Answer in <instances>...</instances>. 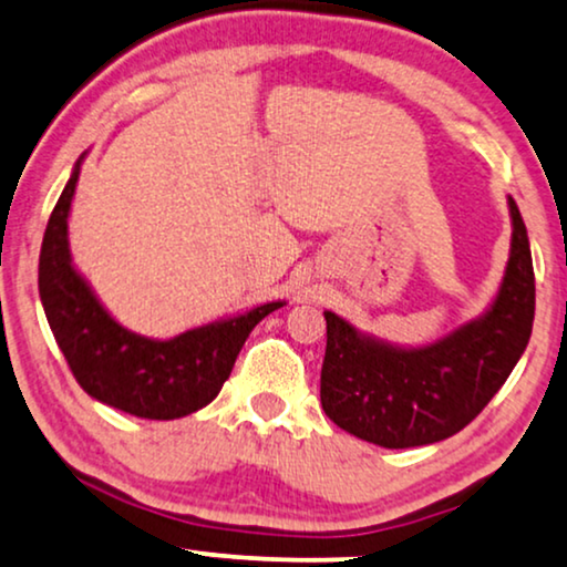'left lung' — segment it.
Instances as JSON below:
<instances>
[{
    "label": "left lung",
    "instance_id": "1",
    "mask_svg": "<svg viewBox=\"0 0 567 567\" xmlns=\"http://www.w3.org/2000/svg\"><path fill=\"white\" fill-rule=\"evenodd\" d=\"M513 248L494 306L429 348H390L324 311L321 408L337 426L379 447L447 440L468 426L511 377L534 327V264L511 198Z\"/></svg>",
    "mask_w": 567,
    "mask_h": 567
}]
</instances>
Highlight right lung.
<instances>
[{"instance_id":"obj_1","label":"right lung","mask_w":567,"mask_h":567,"mask_svg":"<svg viewBox=\"0 0 567 567\" xmlns=\"http://www.w3.org/2000/svg\"><path fill=\"white\" fill-rule=\"evenodd\" d=\"M81 159L49 217L39 256V296L56 346L75 382L99 403L154 421L196 413L219 395L250 329L282 303H264L164 342L127 332L70 264L68 214Z\"/></svg>"}]
</instances>
